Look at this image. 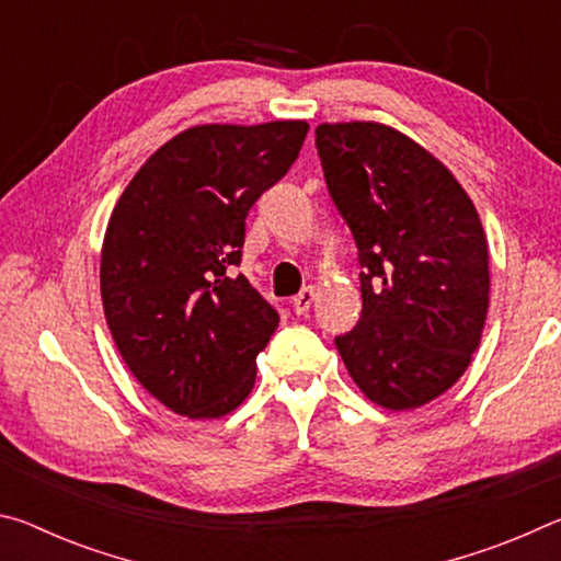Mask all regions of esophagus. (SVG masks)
I'll return each mask as SVG.
<instances>
[{"mask_svg": "<svg viewBox=\"0 0 561 561\" xmlns=\"http://www.w3.org/2000/svg\"><path fill=\"white\" fill-rule=\"evenodd\" d=\"M314 297H317V289H314V287H304V289L297 294V297L291 299L294 311H297V314H307L309 307H311V301H314Z\"/></svg>", "mask_w": 561, "mask_h": 561, "instance_id": "1", "label": "esophagus"}]
</instances>
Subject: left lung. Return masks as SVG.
Here are the masks:
<instances>
[{
    "mask_svg": "<svg viewBox=\"0 0 561 561\" xmlns=\"http://www.w3.org/2000/svg\"><path fill=\"white\" fill-rule=\"evenodd\" d=\"M327 187L358 247V324L334 344L354 383L388 411L448 391L480 346L488 240L438 158L383 123H321Z\"/></svg>",
    "mask_w": 561,
    "mask_h": 561,
    "instance_id": "left-lung-1",
    "label": "left lung"
}]
</instances>
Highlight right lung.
Returning <instances> with one entry per match:
<instances>
[{"mask_svg":"<svg viewBox=\"0 0 561 561\" xmlns=\"http://www.w3.org/2000/svg\"><path fill=\"white\" fill-rule=\"evenodd\" d=\"M307 121L207 123L123 190L101 250L103 314L130 374L178 415L220 417L254 386L279 314L240 267L244 220L297 160Z\"/></svg>","mask_w":561,"mask_h":561,"instance_id":"obj_1","label":"right lung"}]
</instances>
